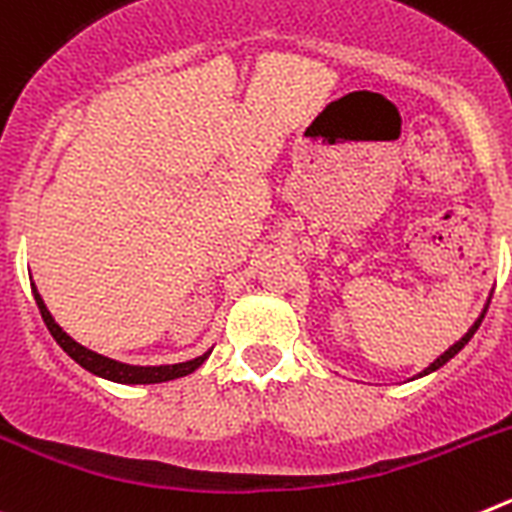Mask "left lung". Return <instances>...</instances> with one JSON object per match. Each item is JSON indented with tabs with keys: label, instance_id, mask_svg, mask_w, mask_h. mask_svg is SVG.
<instances>
[{
	"label": "left lung",
	"instance_id": "1",
	"mask_svg": "<svg viewBox=\"0 0 512 512\" xmlns=\"http://www.w3.org/2000/svg\"><path fill=\"white\" fill-rule=\"evenodd\" d=\"M487 307H490V305H487ZM485 312H487V310H482V315H479V318H477V320H474V325H472V328H469V330H467V333H464V336H461V338H459V341H456V343H454V346H451V348H449V351H443V354H441V356H438V359H436V361H433V364H431V366H425V369H423V372H420V374H418V377H425V374H431V372H436V369H441V366H443V364H446V361H451V359H454V356H456V354H459L461 348L467 346V343H469V338H472V336H474V333H477L479 323H482V318H485Z\"/></svg>",
	"mask_w": 512,
	"mask_h": 512
}]
</instances>
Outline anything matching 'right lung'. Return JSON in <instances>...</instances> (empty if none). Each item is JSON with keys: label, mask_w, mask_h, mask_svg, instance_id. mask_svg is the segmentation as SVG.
<instances>
[{"label": "right lung", "mask_w": 512, "mask_h": 512, "mask_svg": "<svg viewBox=\"0 0 512 512\" xmlns=\"http://www.w3.org/2000/svg\"><path fill=\"white\" fill-rule=\"evenodd\" d=\"M33 295H35V302H38L40 315H43L45 325H48V330H51V336L56 338L58 346H61L63 351L76 361V364L84 366L87 372L97 374V377L102 379H110V382H120V384L169 382V379L187 377V374H192L194 369H200V366L205 364L207 356H210V351H207V354L197 356V359L192 361H182V364H164V366H133V364H122V361H115V359H107V356L97 354V351H89L87 346L76 343L74 338H71L69 333H66L56 320H53V315L48 312V307H45L43 297L38 295L35 284H33Z\"/></svg>", "instance_id": "obj_1"}]
</instances>
